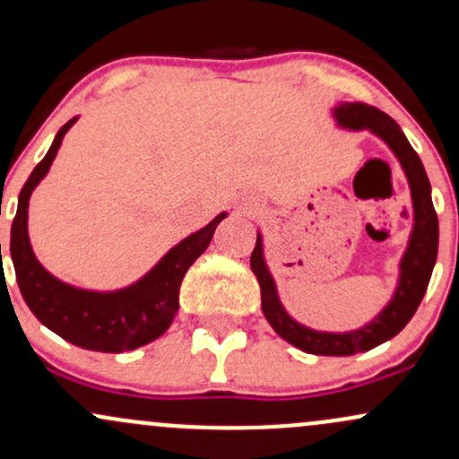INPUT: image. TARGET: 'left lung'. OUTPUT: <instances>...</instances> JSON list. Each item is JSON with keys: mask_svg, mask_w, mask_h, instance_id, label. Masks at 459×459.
Returning <instances> with one entry per match:
<instances>
[{"mask_svg": "<svg viewBox=\"0 0 459 459\" xmlns=\"http://www.w3.org/2000/svg\"><path fill=\"white\" fill-rule=\"evenodd\" d=\"M336 125L350 131H371L391 149L394 160L402 166L412 200V230L399 261V278L391 299L380 313L365 325L347 332L315 330L299 324L287 313L278 296L265 255H263V235L256 233V246L252 250L250 267L261 284V308L265 319L281 339L307 354L317 356H351L368 351L386 343L405 328L423 299L438 256V215L431 203V186L423 161L416 155L402 127L384 114L382 109L365 103H339L332 108Z\"/></svg>", "mask_w": 459, "mask_h": 459, "instance_id": "left-lung-1", "label": "left lung"}]
</instances>
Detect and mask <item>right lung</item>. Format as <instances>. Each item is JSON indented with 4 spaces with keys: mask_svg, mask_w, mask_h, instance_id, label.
Returning a JSON list of instances; mask_svg holds the SVG:
<instances>
[{
    "mask_svg": "<svg viewBox=\"0 0 459 459\" xmlns=\"http://www.w3.org/2000/svg\"><path fill=\"white\" fill-rule=\"evenodd\" d=\"M75 123L77 118H71L57 131L45 160L34 168L21 189L17 215L10 230V256L17 272L21 296L40 324L83 350L120 354L160 339L170 328L178 310V289L183 276L212 244V237L226 218V212L172 246L144 276L127 287L92 291L62 282L40 265L31 250L28 209L31 192L47 177L66 131Z\"/></svg>",
    "mask_w": 459,
    "mask_h": 459,
    "instance_id": "obj_1",
    "label": "right lung"
}]
</instances>
